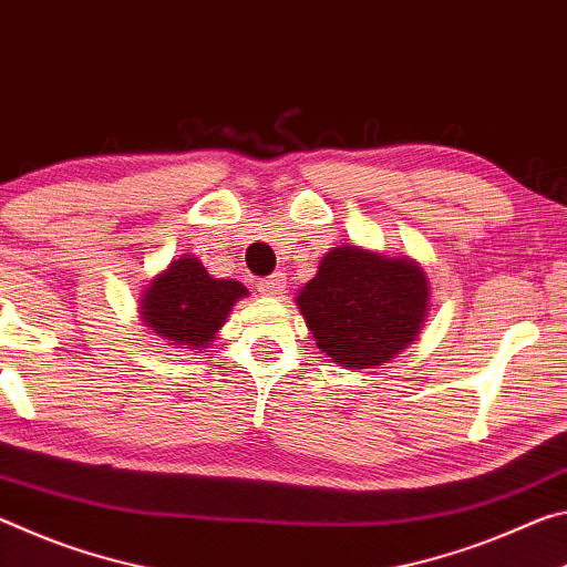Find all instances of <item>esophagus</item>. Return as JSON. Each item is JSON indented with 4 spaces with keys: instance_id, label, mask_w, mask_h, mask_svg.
<instances>
[{
    "instance_id": "obj_1",
    "label": "esophagus",
    "mask_w": 567,
    "mask_h": 567,
    "mask_svg": "<svg viewBox=\"0 0 567 567\" xmlns=\"http://www.w3.org/2000/svg\"><path fill=\"white\" fill-rule=\"evenodd\" d=\"M258 291L264 296H281L286 291V276L271 274L268 278H261V281H258Z\"/></svg>"
}]
</instances>
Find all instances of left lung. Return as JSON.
<instances>
[{
	"label": "left lung",
	"instance_id": "8db88e82",
	"mask_svg": "<svg viewBox=\"0 0 567 567\" xmlns=\"http://www.w3.org/2000/svg\"><path fill=\"white\" fill-rule=\"evenodd\" d=\"M317 347L337 364L374 369L412 344L430 311V284L412 258L331 248L296 296Z\"/></svg>",
	"mask_w": 567,
	"mask_h": 567
}]
</instances>
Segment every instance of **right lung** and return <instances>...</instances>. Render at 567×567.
I'll return each instance as SVG.
<instances>
[{
  "label": "right lung",
  "mask_w": 567,
  "mask_h": 567,
  "mask_svg": "<svg viewBox=\"0 0 567 567\" xmlns=\"http://www.w3.org/2000/svg\"><path fill=\"white\" fill-rule=\"evenodd\" d=\"M248 296L246 286L228 278H213L193 256L171 261L143 291L141 317L175 349H206L226 323L238 299Z\"/></svg>",
  "instance_id": "add662e5"
}]
</instances>
